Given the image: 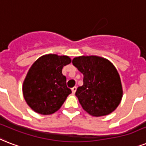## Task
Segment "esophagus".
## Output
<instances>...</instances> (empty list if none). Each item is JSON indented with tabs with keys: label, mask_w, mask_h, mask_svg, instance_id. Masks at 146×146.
<instances>
[{
	"label": "esophagus",
	"mask_w": 146,
	"mask_h": 146,
	"mask_svg": "<svg viewBox=\"0 0 146 146\" xmlns=\"http://www.w3.org/2000/svg\"><path fill=\"white\" fill-rule=\"evenodd\" d=\"M76 90H77V88L76 87H74V88H72V94H74L76 92Z\"/></svg>",
	"instance_id": "obj_1"
}]
</instances>
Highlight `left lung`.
Here are the masks:
<instances>
[{
    "label": "left lung",
    "mask_w": 146,
    "mask_h": 146,
    "mask_svg": "<svg viewBox=\"0 0 146 146\" xmlns=\"http://www.w3.org/2000/svg\"><path fill=\"white\" fill-rule=\"evenodd\" d=\"M72 64L84 75L75 95L83 109L94 116L115 110L123 97L120 78L110 62L98 56H79Z\"/></svg>",
    "instance_id": "obj_1"
}]
</instances>
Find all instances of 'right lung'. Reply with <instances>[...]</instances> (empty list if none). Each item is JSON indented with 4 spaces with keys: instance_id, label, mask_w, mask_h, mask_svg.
I'll use <instances>...</instances> for the list:
<instances>
[{
    "instance_id": "obj_1",
    "label": "right lung",
    "mask_w": 146,
    "mask_h": 146,
    "mask_svg": "<svg viewBox=\"0 0 146 146\" xmlns=\"http://www.w3.org/2000/svg\"><path fill=\"white\" fill-rule=\"evenodd\" d=\"M70 62L68 56L49 54L33 64L23 81V94L35 112L42 115L55 113L72 93L62 73L63 67Z\"/></svg>"
}]
</instances>
